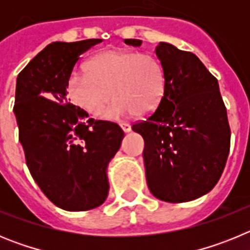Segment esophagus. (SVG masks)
I'll return each instance as SVG.
<instances>
[{
    "mask_svg": "<svg viewBox=\"0 0 250 250\" xmlns=\"http://www.w3.org/2000/svg\"><path fill=\"white\" fill-rule=\"evenodd\" d=\"M120 126L124 132H129L131 130V125L129 123H120Z\"/></svg>",
    "mask_w": 250,
    "mask_h": 250,
    "instance_id": "34e87169",
    "label": "esophagus"
}]
</instances>
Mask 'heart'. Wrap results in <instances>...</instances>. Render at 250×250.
<instances>
[{
	"mask_svg": "<svg viewBox=\"0 0 250 250\" xmlns=\"http://www.w3.org/2000/svg\"><path fill=\"white\" fill-rule=\"evenodd\" d=\"M86 72H72L66 81L68 100L92 116H146L164 98L167 75L160 60L147 52L107 50L86 63Z\"/></svg>",
	"mask_w": 250,
	"mask_h": 250,
	"instance_id": "heart-1",
	"label": "heart"
}]
</instances>
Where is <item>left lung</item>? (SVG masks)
Instances as JSON below:
<instances>
[{
  "mask_svg": "<svg viewBox=\"0 0 250 250\" xmlns=\"http://www.w3.org/2000/svg\"><path fill=\"white\" fill-rule=\"evenodd\" d=\"M141 40L125 43L140 46ZM155 54L167 75L164 98L131 129L144 139L149 190L167 203L198 199L215 187L230 147V127L219 83L198 57L167 42Z\"/></svg>",
  "mask_w": 250,
  "mask_h": 250,
  "instance_id": "left-lung-1",
  "label": "left lung"
}]
</instances>
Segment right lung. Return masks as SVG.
<instances>
[{"label":"right lung","instance_id":"1","mask_svg":"<svg viewBox=\"0 0 250 250\" xmlns=\"http://www.w3.org/2000/svg\"><path fill=\"white\" fill-rule=\"evenodd\" d=\"M101 41L51 42L17 76L13 112L26 164L42 193L63 210H90L105 202L107 167L124 139L118 124L87 120L66 94L80 55Z\"/></svg>","mask_w":250,"mask_h":250}]
</instances>
